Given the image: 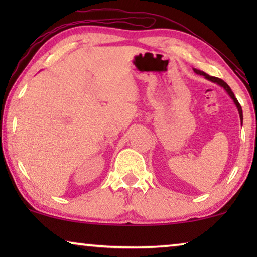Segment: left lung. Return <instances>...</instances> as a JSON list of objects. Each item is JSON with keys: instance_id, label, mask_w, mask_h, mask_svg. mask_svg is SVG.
Here are the masks:
<instances>
[{"instance_id": "1", "label": "left lung", "mask_w": 257, "mask_h": 257, "mask_svg": "<svg viewBox=\"0 0 257 257\" xmlns=\"http://www.w3.org/2000/svg\"><path fill=\"white\" fill-rule=\"evenodd\" d=\"M194 72H195V73H198V75L205 76L207 79H208V80H212V82L216 83V84H219V85L222 86L223 89L227 91L228 94H229V96L231 97V99L234 100L235 105H236V107H237V110H238V113H240L241 122H242V120H243V115H242V107H241L240 103H238V100L236 99V97H235V94L233 93V91H231V89H230V87H229V85H228V84H227L226 82H224V80L220 79V78H217V77H213V76H209V75H207V73H205V72H203V71H200V70H196V69H194Z\"/></svg>"}]
</instances>
